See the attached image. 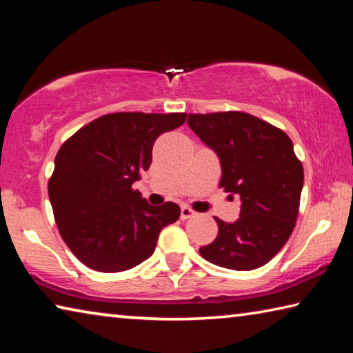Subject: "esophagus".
<instances>
[{
  "label": "esophagus",
  "mask_w": 353,
  "mask_h": 353,
  "mask_svg": "<svg viewBox=\"0 0 353 353\" xmlns=\"http://www.w3.org/2000/svg\"><path fill=\"white\" fill-rule=\"evenodd\" d=\"M191 216H194V212L191 210L190 207L183 205V207L181 208V218H182V219H188V218H191Z\"/></svg>",
  "instance_id": "1"
}]
</instances>
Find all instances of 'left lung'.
<instances>
[{"instance_id":"obj_1","label":"left lung","mask_w":353,"mask_h":353,"mask_svg":"<svg viewBox=\"0 0 353 353\" xmlns=\"http://www.w3.org/2000/svg\"><path fill=\"white\" fill-rule=\"evenodd\" d=\"M188 126L218 154L219 188L241 199L240 218H214L218 236L199 252L213 265L250 271L266 265L296 225L303 168L282 129L244 112L190 113Z\"/></svg>"}]
</instances>
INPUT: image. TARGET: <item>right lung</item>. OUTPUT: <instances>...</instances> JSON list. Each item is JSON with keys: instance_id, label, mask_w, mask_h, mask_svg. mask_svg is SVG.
Segmentation results:
<instances>
[{"instance_id": "obj_1", "label": "right lung", "mask_w": 353, "mask_h": 353, "mask_svg": "<svg viewBox=\"0 0 353 353\" xmlns=\"http://www.w3.org/2000/svg\"><path fill=\"white\" fill-rule=\"evenodd\" d=\"M185 119L187 113H109L59 149L48 194L61 236L83 265L130 270L154 254L163 227L181 216L174 202L149 205L132 185L151 165L157 137Z\"/></svg>"}]
</instances>
